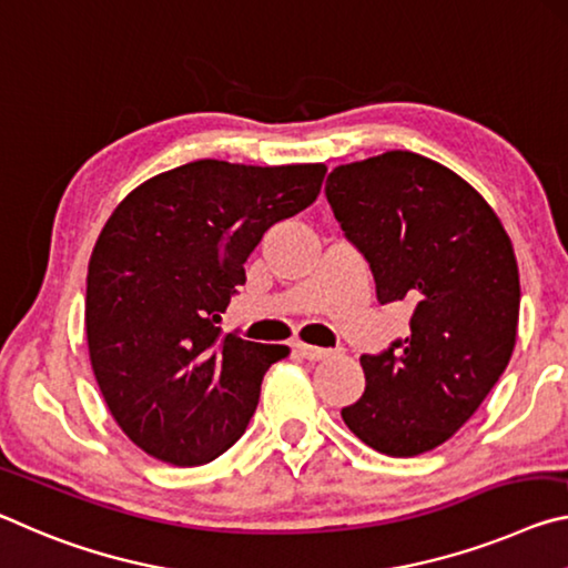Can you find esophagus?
Returning <instances> with one entry per match:
<instances>
[{"mask_svg": "<svg viewBox=\"0 0 568 568\" xmlns=\"http://www.w3.org/2000/svg\"><path fill=\"white\" fill-rule=\"evenodd\" d=\"M296 352H300V355H302L304 359H312V362H320V359L332 357V349L314 347V345H304V342H300V345H296Z\"/></svg>", "mask_w": 568, "mask_h": 568, "instance_id": "esophagus-1", "label": "esophagus"}]
</instances>
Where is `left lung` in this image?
I'll list each match as a JSON object with an SVG mask.
<instances>
[{
	"label": "left lung",
	"instance_id": "8db88e82",
	"mask_svg": "<svg viewBox=\"0 0 568 568\" xmlns=\"http://www.w3.org/2000/svg\"><path fill=\"white\" fill-rule=\"evenodd\" d=\"M324 193L379 304L413 306L405 339L359 357L367 387L342 420L377 453L413 458L470 420L514 355V244L470 183L410 151L337 165Z\"/></svg>",
	"mask_w": 568,
	"mask_h": 568
}]
</instances>
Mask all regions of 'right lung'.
I'll list each match as a JSON object with an SVG mask.
<instances>
[{"mask_svg": "<svg viewBox=\"0 0 568 568\" xmlns=\"http://www.w3.org/2000/svg\"><path fill=\"white\" fill-rule=\"evenodd\" d=\"M324 163L193 161L118 203L88 266L85 332L110 415L171 466L226 453L258 405L264 372L290 355L219 327L268 226L312 206Z\"/></svg>", "mask_w": 568, "mask_h": 568, "instance_id": "right-lung-1", "label": "right lung"}]
</instances>
